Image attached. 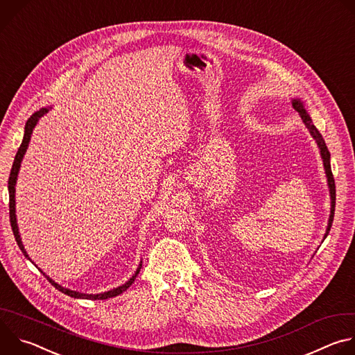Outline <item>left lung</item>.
I'll list each match as a JSON object with an SVG mask.
<instances>
[{
  "label": "left lung",
  "instance_id": "8db88e82",
  "mask_svg": "<svg viewBox=\"0 0 355 355\" xmlns=\"http://www.w3.org/2000/svg\"><path fill=\"white\" fill-rule=\"evenodd\" d=\"M293 110L297 112L299 118L302 119L303 125L306 126V129L309 130L311 136L316 140L318 147L320 150V156L323 160V167H324V173H326V178H327V187H329V192H330V216H329V222H327V227H326V233L323 236V240L327 237L331 223H333V218H334V207H336V185H334V178L331 174V166H330V153L327 150V146L324 143L323 136L320 135V132L316 129V126L312 122V118L309 115V112L305 110V105H303V101L300 98H292L291 99Z\"/></svg>",
  "mask_w": 355,
  "mask_h": 355
}]
</instances>
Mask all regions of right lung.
<instances>
[{
    "instance_id": "1",
    "label": "right lung",
    "mask_w": 355,
    "mask_h": 355,
    "mask_svg": "<svg viewBox=\"0 0 355 355\" xmlns=\"http://www.w3.org/2000/svg\"><path fill=\"white\" fill-rule=\"evenodd\" d=\"M50 110H52V107L40 108L39 111H36V112L28 119V122H26V125H25L24 139H22V143H21V146H19V148H18V153H17V156H15V160H14V164H12V168H11V174H10V180H8V192H10V220H11V227H12L15 240H17L19 248H21L22 252H24V256H25L31 263H33V261L31 260V257L28 256V252H26V250H25V247H24L22 239H21V234H19V229H18V222H17V214H15V185H17V180H18V173H19V168H21V163H22V160H24V156H25V153H26L29 141H31L32 132H33L36 123L39 122V119H40L42 116H44ZM33 264H35V263H33ZM35 266H36V264H35ZM140 268H141V261H140L137 270L135 271V274L132 275L130 279H128V281H126L125 284H122L121 286H116V288H114V289H111V291H105V292H101V293H84V292L73 291V289H70V288H66V286L59 285L58 282H55L49 275H46L42 270H40V271H42L43 275L47 278V281H49L50 284H52L56 289H59L60 292H63V293H66V295H69V296H71V297L101 300V299H108V297L118 296V295H121L122 292H125V291L135 282L137 274L140 272Z\"/></svg>"
}]
</instances>
